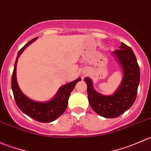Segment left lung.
<instances>
[{
	"mask_svg": "<svg viewBox=\"0 0 151 151\" xmlns=\"http://www.w3.org/2000/svg\"><path fill=\"white\" fill-rule=\"evenodd\" d=\"M123 69V80L118 91L112 96H103L93 88L92 82L84 79L90 105L96 113L107 118L120 116L134 103L140 79L139 66L130 47L122 43L121 49L114 51Z\"/></svg>",
	"mask_w": 151,
	"mask_h": 151,
	"instance_id": "8db88e82",
	"label": "left lung"
}]
</instances>
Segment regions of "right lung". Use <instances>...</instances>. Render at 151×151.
<instances>
[{
  "mask_svg": "<svg viewBox=\"0 0 151 151\" xmlns=\"http://www.w3.org/2000/svg\"><path fill=\"white\" fill-rule=\"evenodd\" d=\"M36 39L37 38L30 40L18 52L12 76V88L15 102L22 112H23L30 118L36 120V121L49 123L55 121L65 112L68 104V99L69 98L70 93L73 91L77 82L81 80V79L78 78L71 83L62 86L59 89L56 96L48 102H36L25 96L21 92L17 83L16 65L18 58L22 51Z\"/></svg>",
  "mask_w": 151,
  "mask_h": 151,
  "instance_id": "right-lung-1",
  "label": "right lung"
}]
</instances>
